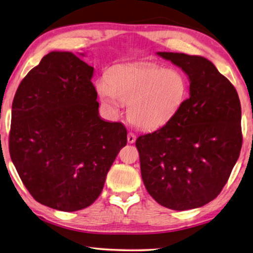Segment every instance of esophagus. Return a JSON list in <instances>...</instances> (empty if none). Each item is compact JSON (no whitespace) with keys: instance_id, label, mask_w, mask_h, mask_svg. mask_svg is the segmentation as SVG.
<instances>
[{"instance_id":"esophagus-1","label":"esophagus","mask_w":253,"mask_h":253,"mask_svg":"<svg viewBox=\"0 0 253 253\" xmlns=\"http://www.w3.org/2000/svg\"><path fill=\"white\" fill-rule=\"evenodd\" d=\"M135 140H136V135L134 134V132H128L127 141L129 142V144H132V142H135Z\"/></svg>"}]
</instances>
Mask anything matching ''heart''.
Returning a JSON list of instances; mask_svg holds the SVG:
<instances>
[{
	"instance_id": "obj_1",
	"label": "heart",
	"mask_w": 253,
	"mask_h": 253,
	"mask_svg": "<svg viewBox=\"0 0 253 253\" xmlns=\"http://www.w3.org/2000/svg\"><path fill=\"white\" fill-rule=\"evenodd\" d=\"M102 103L117 111L128 104V119L142 129H157L180 111L188 97V79L178 68L156 64H129L114 68L108 81L96 85Z\"/></svg>"
}]
</instances>
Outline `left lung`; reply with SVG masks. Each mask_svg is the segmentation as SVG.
Wrapping results in <instances>:
<instances>
[{"label":"left lung","instance_id":"1","mask_svg":"<svg viewBox=\"0 0 253 253\" xmlns=\"http://www.w3.org/2000/svg\"><path fill=\"white\" fill-rule=\"evenodd\" d=\"M157 54L186 73L189 98L168 124L137 138L141 178L159 205L178 211L199 208L221 192L240 155V100L209 59Z\"/></svg>","mask_w":253,"mask_h":253}]
</instances>
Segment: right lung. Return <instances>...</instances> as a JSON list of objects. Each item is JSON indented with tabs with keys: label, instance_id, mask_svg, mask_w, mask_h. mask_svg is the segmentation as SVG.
Listing matches in <instances>:
<instances>
[{
	"label": "right lung",
	"instance_id": "1",
	"mask_svg": "<svg viewBox=\"0 0 253 253\" xmlns=\"http://www.w3.org/2000/svg\"><path fill=\"white\" fill-rule=\"evenodd\" d=\"M93 73L71 52H50L23 79L12 104L8 147L18 176L36 201L66 212L98 198L127 144L122 123L99 117Z\"/></svg>",
	"mask_w": 253,
	"mask_h": 253
}]
</instances>
